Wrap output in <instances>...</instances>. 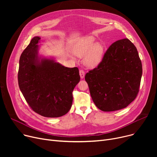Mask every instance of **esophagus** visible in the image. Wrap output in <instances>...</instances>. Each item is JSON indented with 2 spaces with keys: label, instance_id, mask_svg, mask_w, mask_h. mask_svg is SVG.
<instances>
[{
  "label": "esophagus",
  "instance_id": "esophagus-1",
  "mask_svg": "<svg viewBox=\"0 0 157 157\" xmlns=\"http://www.w3.org/2000/svg\"><path fill=\"white\" fill-rule=\"evenodd\" d=\"M79 75H80V77H81V79L84 78L85 75V71H83V70H80V71H79Z\"/></svg>",
  "mask_w": 157,
  "mask_h": 157
}]
</instances>
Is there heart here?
I'll return each mask as SVG.
<instances>
[{"mask_svg":"<svg viewBox=\"0 0 157 157\" xmlns=\"http://www.w3.org/2000/svg\"><path fill=\"white\" fill-rule=\"evenodd\" d=\"M95 43L94 39H85L76 50V55L83 57L85 64L89 67H94L101 62L104 54V46L101 43Z\"/></svg>","mask_w":157,"mask_h":157,"instance_id":"obj_1","label":"heart"}]
</instances>
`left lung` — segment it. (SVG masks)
Returning <instances> with one entry per match:
<instances>
[{
    "instance_id": "obj_1",
    "label": "left lung",
    "mask_w": 157,
    "mask_h": 157,
    "mask_svg": "<svg viewBox=\"0 0 157 157\" xmlns=\"http://www.w3.org/2000/svg\"><path fill=\"white\" fill-rule=\"evenodd\" d=\"M143 73L137 48L125 38L115 41L97 67L85 75L90 95L97 108L114 111L128 106L136 98Z\"/></svg>"
}]
</instances>
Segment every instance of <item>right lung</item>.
<instances>
[{
	"instance_id": "obj_1",
	"label": "right lung",
	"mask_w": 157,
	"mask_h": 157,
	"mask_svg": "<svg viewBox=\"0 0 157 157\" xmlns=\"http://www.w3.org/2000/svg\"><path fill=\"white\" fill-rule=\"evenodd\" d=\"M34 37L22 52L18 74L21 92L31 109L48 118L67 113L72 104V91L80 81L78 67H66L54 60L38 56Z\"/></svg>"
}]
</instances>
